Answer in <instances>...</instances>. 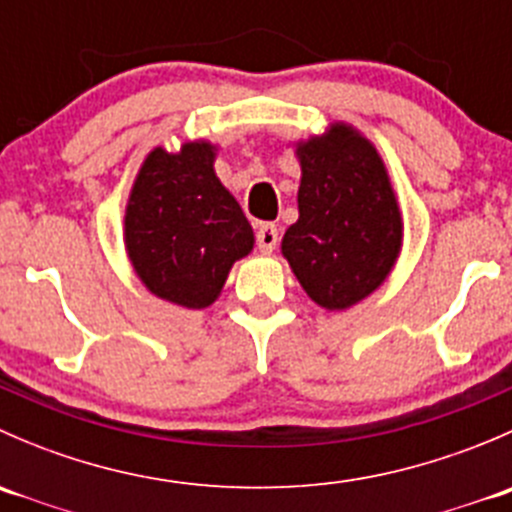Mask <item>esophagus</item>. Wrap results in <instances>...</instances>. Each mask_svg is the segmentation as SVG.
<instances>
[{"label":"esophagus","instance_id":"esophagus-1","mask_svg":"<svg viewBox=\"0 0 512 512\" xmlns=\"http://www.w3.org/2000/svg\"><path fill=\"white\" fill-rule=\"evenodd\" d=\"M277 242H280V232H277V225L262 223L260 230H257V247H260V252H265V255H272V250L277 247Z\"/></svg>","mask_w":512,"mask_h":512}]
</instances>
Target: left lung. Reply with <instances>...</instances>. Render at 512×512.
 <instances>
[{"label": "left lung", "mask_w": 512, "mask_h": 512, "mask_svg": "<svg viewBox=\"0 0 512 512\" xmlns=\"http://www.w3.org/2000/svg\"><path fill=\"white\" fill-rule=\"evenodd\" d=\"M294 156L299 218L282 237V255L314 304L344 312L384 285L399 260V198L381 153L352 123L294 141Z\"/></svg>", "instance_id": "1"}]
</instances>
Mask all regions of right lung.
I'll use <instances>...</instances> for the list:
<instances>
[{
    "mask_svg": "<svg viewBox=\"0 0 512 512\" xmlns=\"http://www.w3.org/2000/svg\"><path fill=\"white\" fill-rule=\"evenodd\" d=\"M218 146L203 138L178 151L156 146L138 168L123 215L133 272L158 299L205 309L232 265L255 247L240 203L215 173Z\"/></svg>",
    "mask_w": 512,
    "mask_h": 512,
    "instance_id": "1",
    "label": "right lung"
}]
</instances>
